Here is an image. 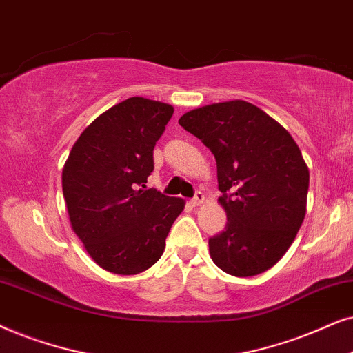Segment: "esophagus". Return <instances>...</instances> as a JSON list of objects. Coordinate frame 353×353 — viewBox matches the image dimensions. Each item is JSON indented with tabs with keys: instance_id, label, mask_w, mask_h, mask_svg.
<instances>
[{
	"instance_id": "1",
	"label": "esophagus",
	"mask_w": 353,
	"mask_h": 353,
	"mask_svg": "<svg viewBox=\"0 0 353 353\" xmlns=\"http://www.w3.org/2000/svg\"><path fill=\"white\" fill-rule=\"evenodd\" d=\"M203 200H205V195L201 194L200 190H196L195 195H194V199L190 200V205H192V206H199V205L203 203Z\"/></svg>"
}]
</instances>
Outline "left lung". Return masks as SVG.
I'll use <instances>...</instances> for the list:
<instances>
[{
    "mask_svg": "<svg viewBox=\"0 0 353 353\" xmlns=\"http://www.w3.org/2000/svg\"><path fill=\"white\" fill-rule=\"evenodd\" d=\"M179 124L214 154L223 232L210 255L228 274L248 278L278 263L307 211L310 172L299 145L279 122L252 103H214L185 112Z\"/></svg>",
    "mask_w": 353,
    "mask_h": 353,
    "instance_id": "8db88e82",
    "label": "left lung"
}]
</instances>
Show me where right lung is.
I'll return each mask as SVG.
<instances>
[{
  "instance_id": "obj_1",
  "label": "right lung",
  "mask_w": 353,
  "mask_h": 353,
  "mask_svg": "<svg viewBox=\"0 0 353 353\" xmlns=\"http://www.w3.org/2000/svg\"><path fill=\"white\" fill-rule=\"evenodd\" d=\"M174 112L132 97L98 116L70 150L63 194L70 224L98 266L139 274L163 255L184 200L147 189L153 148Z\"/></svg>"
}]
</instances>
